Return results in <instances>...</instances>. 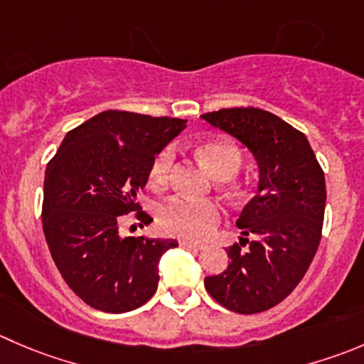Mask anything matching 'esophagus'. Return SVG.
Wrapping results in <instances>:
<instances>
[{"instance_id": "esophagus-1", "label": "esophagus", "mask_w": 364, "mask_h": 364, "mask_svg": "<svg viewBox=\"0 0 364 364\" xmlns=\"http://www.w3.org/2000/svg\"><path fill=\"white\" fill-rule=\"evenodd\" d=\"M179 245L185 247V249H193V250H204V249H206V245H203V243L190 242V240H179Z\"/></svg>"}]
</instances>
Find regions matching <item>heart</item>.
<instances>
[{
    "label": "heart",
    "instance_id": "1",
    "mask_svg": "<svg viewBox=\"0 0 364 364\" xmlns=\"http://www.w3.org/2000/svg\"><path fill=\"white\" fill-rule=\"evenodd\" d=\"M197 156L208 171L218 179L235 178L242 167V151L232 140H204L196 146ZM174 165V149L165 146L154 154L149 165L147 179L153 188H164L171 179ZM235 186V185H232ZM222 217V208L213 199H190L174 196L164 200L156 210V220L165 235L185 240H204L217 229Z\"/></svg>",
    "mask_w": 364,
    "mask_h": 364
}]
</instances>
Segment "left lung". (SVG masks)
<instances>
[{"label": "left lung", "mask_w": 364, "mask_h": 364, "mask_svg": "<svg viewBox=\"0 0 364 364\" xmlns=\"http://www.w3.org/2000/svg\"><path fill=\"white\" fill-rule=\"evenodd\" d=\"M203 119L249 147L259 165L257 193L236 222L245 238L225 249L231 263L204 287L240 315L267 311L295 290L318 249L323 171L304 133L270 112L222 108Z\"/></svg>", "instance_id": "left-lung-1"}]
</instances>
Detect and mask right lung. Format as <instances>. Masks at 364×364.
Returning a JSON list of instances; mask_svg holds the SVG:
<instances>
[{"label": "right lung", "instance_id": "add662e5", "mask_svg": "<svg viewBox=\"0 0 364 364\" xmlns=\"http://www.w3.org/2000/svg\"><path fill=\"white\" fill-rule=\"evenodd\" d=\"M186 121L107 110L70 129L49 160L42 229L67 287L90 308L126 313L158 288V261L176 240L121 236L124 215L151 224L136 196L154 154Z\"/></svg>", "mask_w": 364, "mask_h": 364}]
</instances>
